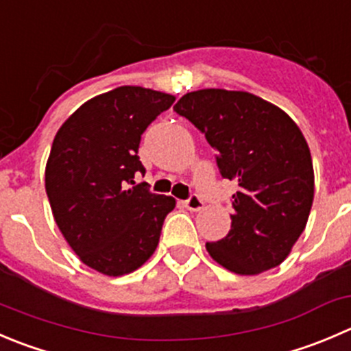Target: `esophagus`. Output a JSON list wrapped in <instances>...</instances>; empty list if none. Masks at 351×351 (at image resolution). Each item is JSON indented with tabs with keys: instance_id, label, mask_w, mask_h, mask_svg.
<instances>
[{
	"instance_id": "1",
	"label": "esophagus",
	"mask_w": 351,
	"mask_h": 351,
	"mask_svg": "<svg viewBox=\"0 0 351 351\" xmlns=\"http://www.w3.org/2000/svg\"><path fill=\"white\" fill-rule=\"evenodd\" d=\"M185 207L189 210H193V213H197V210L204 209V200L200 199L199 195H195V193H193V195H190L189 199L185 200Z\"/></svg>"
}]
</instances>
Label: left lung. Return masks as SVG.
Listing matches in <instances>:
<instances>
[{
	"mask_svg": "<svg viewBox=\"0 0 351 351\" xmlns=\"http://www.w3.org/2000/svg\"><path fill=\"white\" fill-rule=\"evenodd\" d=\"M173 110L206 135L221 176L238 185L231 230L207 241L210 257L243 276L280 266L314 200V166L300 128L283 110L243 90H195Z\"/></svg>",
	"mask_w": 351,
	"mask_h": 351,
	"instance_id": "obj_1",
	"label": "left lung"
}]
</instances>
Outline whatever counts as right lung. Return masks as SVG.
Returning a JSON list of instances; mask_svg holds the SVG:
<instances>
[{
	"label": "right lung",
	"mask_w": 351,
	"mask_h": 351,
	"mask_svg": "<svg viewBox=\"0 0 351 351\" xmlns=\"http://www.w3.org/2000/svg\"><path fill=\"white\" fill-rule=\"evenodd\" d=\"M175 96L123 85L82 104L58 130L46 165V193L54 221L85 266L123 276L144 264L159 243L173 197L147 183L138 144L145 128Z\"/></svg>",
	"instance_id": "right-lung-1"
}]
</instances>
